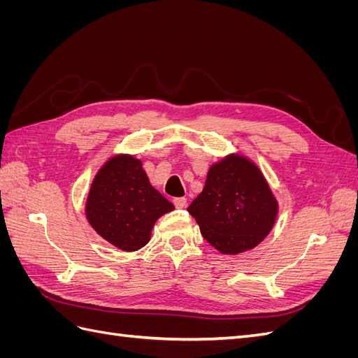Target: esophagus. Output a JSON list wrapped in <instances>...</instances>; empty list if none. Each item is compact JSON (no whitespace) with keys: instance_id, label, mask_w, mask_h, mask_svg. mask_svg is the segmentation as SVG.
<instances>
[{"instance_id":"1","label":"esophagus","mask_w":358,"mask_h":358,"mask_svg":"<svg viewBox=\"0 0 358 358\" xmlns=\"http://www.w3.org/2000/svg\"><path fill=\"white\" fill-rule=\"evenodd\" d=\"M173 204L176 206V209H183L187 206V199L185 197H176V199H173Z\"/></svg>"}]
</instances>
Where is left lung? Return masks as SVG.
I'll use <instances>...</instances> for the list:
<instances>
[{
    "label": "left lung",
    "instance_id": "8db88e82",
    "mask_svg": "<svg viewBox=\"0 0 358 358\" xmlns=\"http://www.w3.org/2000/svg\"><path fill=\"white\" fill-rule=\"evenodd\" d=\"M278 210L263 171L239 154L210 166L203 191L188 208L204 239L225 255L242 254L263 242Z\"/></svg>",
    "mask_w": 358,
    "mask_h": 358
}]
</instances>
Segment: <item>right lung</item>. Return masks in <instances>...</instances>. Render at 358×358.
Instances as JSON below:
<instances>
[{
  "label": "right lung",
  "instance_id": "1",
  "mask_svg": "<svg viewBox=\"0 0 358 358\" xmlns=\"http://www.w3.org/2000/svg\"><path fill=\"white\" fill-rule=\"evenodd\" d=\"M173 209L175 206L150 185L142 161L119 154L96 171L85 215L104 241L133 252L150 241L157 220Z\"/></svg>",
  "mask_w": 358,
  "mask_h": 358
}]
</instances>
